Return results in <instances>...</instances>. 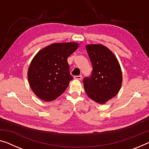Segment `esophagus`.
<instances>
[{
	"label": "esophagus",
	"mask_w": 149,
	"mask_h": 149,
	"mask_svg": "<svg viewBox=\"0 0 149 149\" xmlns=\"http://www.w3.org/2000/svg\"><path fill=\"white\" fill-rule=\"evenodd\" d=\"M74 79H77V80H81L82 79V75H79V76H74Z\"/></svg>",
	"instance_id": "34e87169"
}]
</instances>
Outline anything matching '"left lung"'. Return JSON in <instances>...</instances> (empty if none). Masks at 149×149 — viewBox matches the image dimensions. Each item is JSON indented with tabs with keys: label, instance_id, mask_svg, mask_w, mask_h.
Returning a JSON list of instances; mask_svg holds the SVG:
<instances>
[{
	"label": "left lung",
	"instance_id": "8db88e82",
	"mask_svg": "<svg viewBox=\"0 0 149 149\" xmlns=\"http://www.w3.org/2000/svg\"><path fill=\"white\" fill-rule=\"evenodd\" d=\"M86 51L93 66L91 77L83 79L88 97L104 104L117 95L123 77L119 63L113 52L102 45H87Z\"/></svg>",
	"mask_w": 149,
	"mask_h": 149
}]
</instances>
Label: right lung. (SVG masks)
Instances as JSON below:
<instances>
[{
	"instance_id": "add662e5",
	"label": "right lung",
	"mask_w": 149,
	"mask_h": 149,
	"mask_svg": "<svg viewBox=\"0 0 149 149\" xmlns=\"http://www.w3.org/2000/svg\"><path fill=\"white\" fill-rule=\"evenodd\" d=\"M79 47L74 42L54 43L38 51L28 70V80L33 93L46 102L55 100L73 79L67 58Z\"/></svg>"
}]
</instances>
